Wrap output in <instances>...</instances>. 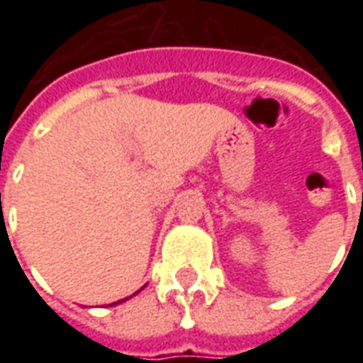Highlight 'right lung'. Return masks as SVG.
<instances>
[{
	"label": "right lung",
	"instance_id": "add662e5",
	"mask_svg": "<svg viewBox=\"0 0 363 363\" xmlns=\"http://www.w3.org/2000/svg\"><path fill=\"white\" fill-rule=\"evenodd\" d=\"M128 299V297H126ZM122 301H124V299H120V301H116V303H122ZM116 303H112V305H116Z\"/></svg>",
	"mask_w": 363,
	"mask_h": 363
}]
</instances>
